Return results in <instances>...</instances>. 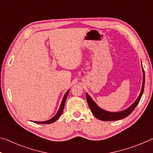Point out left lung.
<instances>
[{
    "instance_id": "obj_1",
    "label": "left lung",
    "mask_w": 153,
    "mask_h": 153,
    "mask_svg": "<svg viewBox=\"0 0 153 153\" xmlns=\"http://www.w3.org/2000/svg\"><path fill=\"white\" fill-rule=\"evenodd\" d=\"M143 69V83H142V90L140 92V94L139 97L137 98V100L134 102L132 105H131L130 107L127 108V109L120 111V112H117V113H112V112H108V111H105L98 107L97 105V104L93 101L91 97L90 96L86 94V98H87V102L88 104L89 107L91 109L92 113L93 115H94L95 117L102 121H116V120H120L121 119H123L126 117H128L129 115H130L131 112L134 110V108L136 107V106L140 100V98L142 97V95L143 94L144 92V83H145V75H144V71Z\"/></svg>"
}]
</instances>
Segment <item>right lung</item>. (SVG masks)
<instances>
[{
    "instance_id": "obj_1",
    "label": "right lung",
    "mask_w": 153,
    "mask_h": 153,
    "mask_svg": "<svg viewBox=\"0 0 153 153\" xmlns=\"http://www.w3.org/2000/svg\"><path fill=\"white\" fill-rule=\"evenodd\" d=\"M69 90H67V91L65 93V94L64 95V97L63 98V100H62L61 104L60 105V107H59V109L58 111V112L56 113V115L54 116L53 118H51V120H47V121H34V123H40V124H49V123H52L55 122V121L57 120L60 117V116L61 115L62 113H63V108H64V105H65V100L67 99V95H68V94H69Z\"/></svg>"
}]
</instances>
